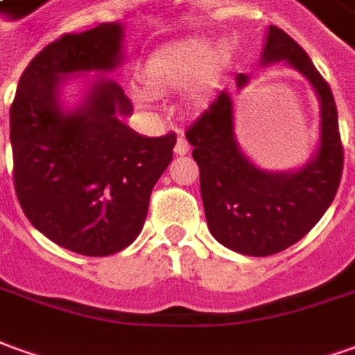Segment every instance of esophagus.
Here are the masks:
<instances>
[{
    "mask_svg": "<svg viewBox=\"0 0 355 355\" xmlns=\"http://www.w3.org/2000/svg\"><path fill=\"white\" fill-rule=\"evenodd\" d=\"M189 148H191L189 141H187V139H185L183 135L178 137V141H175V148H173V150H175V154H180V156H182V154H187L189 153Z\"/></svg>",
    "mask_w": 355,
    "mask_h": 355,
    "instance_id": "1",
    "label": "esophagus"
}]
</instances>
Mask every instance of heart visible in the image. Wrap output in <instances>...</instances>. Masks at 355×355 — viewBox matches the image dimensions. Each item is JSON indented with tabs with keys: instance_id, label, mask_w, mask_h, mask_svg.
I'll use <instances>...</instances> for the list:
<instances>
[{
	"instance_id": "b5f03b06",
	"label": "heart",
	"mask_w": 355,
	"mask_h": 355,
	"mask_svg": "<svg viewBox=\"0 0 355 355\" xmlns=\"http://www.w3.org/2000/svg\"><path fill=\"white\" fill-rule=\"evenodd\" d=\"M218 63L220 51L210 42L189 40L156 53L146 63L145 80L153 90H173L197 79L191 89V96L197 100L214 85Z\"/></svg>"
}]
</instances>
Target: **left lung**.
Listing matches in <instances>:
<instances>
[{
	"label": "left lung",
	"mask_w": 355,
	"mask_h": 355,
	"mask_svg": "<svg viewBox=\"0 0 355 355\" xmlns=\"http://www.w3.org/2000/svg\"><path fill=\"white\" fill-rule=\"evenodd\" d=\"M282 60L307 77L321 102V143L304 168L295 172L257 168L234 137V106L226 90L185 131L201 172L210 234L241 255H275L297 243L321 220L340 185L344 146L331 87L292 36L268 26L263 65ZM236 85L245 87L248 75H236Z\"/></svg>",
	"instance_id": "8db88e82"
}]
</instances>
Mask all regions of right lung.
Returning <instances> with one entry per match:
<instances>
[{
  "label": "right lung",
  "mask_w": 355,
  "mask_h": 355,
  "mask_svg": "<svg viewBox=\"0 0 355 355\" xmlns=\"http://www.w3.org/2000/svg\"><path fill=\"white\" fill-rule=\"evenodd\" d=\"M121 38V24L102 23L48 44L23 71L9 112L21 209L53 243L87 257L135 241L175 145V133L141 137L127 127L119 116L133 112L131 100L102 75L79 107H61L65 75L114 71Z\"/></svg>",
  "instance_id": "right-lung-1"
}]
</instances>
